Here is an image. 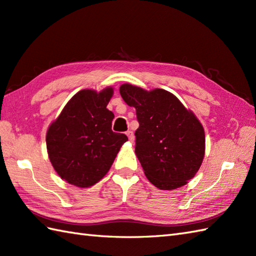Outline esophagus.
<instances>
[{
    "instance_id": "esophagus-1",
    "label": "esophagus",
    "mask_w": 256,
    "mask_h": 256,
    "mask_svg": "<svg viewBox=\"0 0 256 256\" xmlns=\"http://www.w3.org/2000/svg\"><path fill=\"white\" fill-rule=\"evenodd\" d=\"M126 135H128V138L130 140V142H134V134H133L132 131H128Z\"/></svg>"
}]
</instances>
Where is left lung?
I'll use <instances>...</instances> for the list:
<instances>
[{
  "label": "left lung",
  "mask_w": 256,
  "mask_h": 256,
  "mask_svg": "<svg viewBox=\"0 0 256 256\" xmlns=\"http://www.w3.org/2000/svg\"><path fill=\"white\" fill-rule=\"evenodd\" d=\"M120 94L136 110L135 154L146 178L162 190H172L194 178L202 164V124L178 98L164 89L148 91L124 84Z\"/></svg>",
  "instance_id": "8db88e82"
}]
</instances>
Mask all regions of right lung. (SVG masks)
<instances>
[{
  "label": "right lung",
  "mask_w": 256,
  "mask_h": 256,
  "mask_svg": "<svg viewBox=\"0 0 256 256\" xmlns=\"http://www.w3.org/2000/svg\"><path fill=\"white\" fill-rule=\"evenodd\" d=\"M112 86L77 92L47 130V153L62 179L79 188L94 186L106 175L125 134L112 131L114 114L106 108Z\"/></svg>",
  "instance_id": "1"
}]
</instances>
